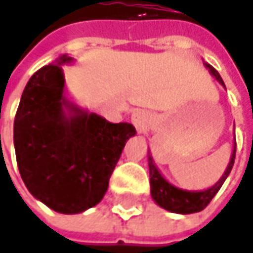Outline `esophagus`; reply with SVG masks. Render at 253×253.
Listing matches in <instances>:
<instances>
[{
    "label": "esophagus",
    "mask_w": 253,
    "mask_h": 253,
    "mask_svg": "<svg viewBox=\"0 0 253 253\" xmlns=\"http://www.w3.org/2000/svg\"><path fill=\"white\" fill-rule=\"evenodd\" d=\"M149 122L150 120L148 113H145V111H142V110H139V111H136V113L131 114V123H133V126L136 127L137 131L146 130L148 126H149Z\"/></svg>",
    "instance_id": "1"
}]
</instances>
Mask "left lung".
<instances>
[{"mask_svg":"<svg viewBox=\"0 0 253 253\" xmlns=\"http://www.w3.org/2000/svg\"><path fill=\"white\" fill-rule=\"evenodd\" d=\"M204 66L224 86V82L221 80V77L218 75L217 71L211 65H209L207 62H204ZM235 156H236V140L233 143V150H232V155H230L229 165H227L226 171L220 176L217 182L214 185H211L210 188H206V190H201V191H188V190H182V188H178V187L172 185L158 169V167L153 162V158H152L150 152H148L150 195H152L153 201L159 207H162V209H165V210H168L171 213H178V214H191V213H198V211L204 210L209 206V203L213 200V197L217 194V191L221 188L226 178L229 176V173L233 168V164H235Z\"/></svg>","mask_w":253,"mask_h":253,"instance_id":"8db88e82","label":"left lung"}]
</instances>
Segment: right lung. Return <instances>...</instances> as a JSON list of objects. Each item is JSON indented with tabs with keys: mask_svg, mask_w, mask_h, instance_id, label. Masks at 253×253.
Returning a JSON list of instances; mask_svg holds the SVG:
<instances>
[{
	"mask_svg": "<svg viewBox=\"0 0 253 253\" xmlns=\"http://www.w3.org/2000/svg\"><path fill=\"white\" fill-rule=\"evenodd\" d=\"M62 55L29 80L14 120V149L20 175L36 200L62 214L97 206L108 188L130 123H110L71 101Z\"/></svg>",
	"mask_w": 253,
	"mask_h": 253,
	"instance_id": "obj_1",
	"label": "right lung"
}]
</instances>
